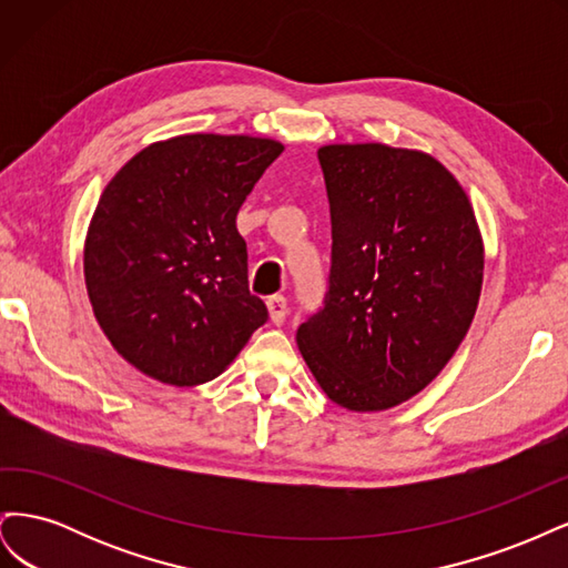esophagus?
I'll return each mask as SVG.
<instances>
[{
	"mask_svg": "<svg viewBox=\"0 0 568 568\" xmlns=\"http://www.w3.org/2000/svg\"><path fill=\"white\" fill-rule=\"evenodd\" d=\"M267 311H270V322L280 326V324H284V320L288 315V303L284 296H272L267 301Z\"/></svg>",
	"mask_w": 568,
	"mask_h": 568,
	"instance_id": "34e87169",
	"label": "esophagus"
}]
</instances>
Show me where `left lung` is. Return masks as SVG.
<instances>
[{
  "instance_id": "1",
  "label": "left lung",
  "mask_w": 568,
  "mask_h": 568,
  "mask_svg": "<svg viewBox=\"0 0 568 568\" xmlns=\"http://www.w3.org/2000/svg\"><path fill=\"white\" fill-rule=\"evenodd\" d=\"M332 213L324 307L296 332L322 390L382 412L432 384L467 336L484 284V239L469 196L417 149L317 151Z\"/></svg>"
}]
</instances>
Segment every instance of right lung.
I'll list each match as a JSON object with an SVG mask.
<instances>
[{
  "mask_svg": "<svg viewBox=\"0 0 568 568\" xmlns=\"http://www.w3.org/2000/svg\"><path fill=\"white\" fill-rule=\"evenodd\" d=\"M284 146L248 134L149 144L106 184L84 239L94 317L132 367L199 386L267 322L236 213Z\"/></svg>",
  "mask_w": 568,
  "mask_h": 568,
  "instance_id": "obj_1",
  "label": "right lung"
}]
</instances>
